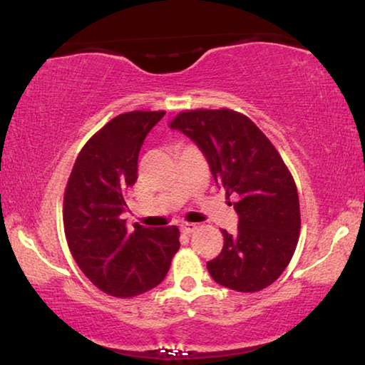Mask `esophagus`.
I'll use <instances>...</instances> for the list:
<instances>
[{"instance_id":"obj_1","label":"esophagus","mask_w":365,"mask_h":365,"mask_svg":"<svg viewBox=\"0 0 365 365\" xmlns=\"http://www.w3.org/2000/svg\"><path fill=\"white\" fill-rule=\"evenodd\" d=\"M195 230H197V225H194V223H184V225H181V231L184 232V235H192Z\"/></svg>"}]
</instances>
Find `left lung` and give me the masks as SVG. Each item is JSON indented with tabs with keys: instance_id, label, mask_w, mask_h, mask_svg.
<instances>
[{
	"instance_id": "left-lung-1",
	"label": "left lung",
	"mask_w": 365,
	"mask_h": 365,
	"mask_svg": "<svg viewBox=\"0 0 365 365\" xmlns=\"http://www.w3.org/2000/svg\"><path fill=\"white\" fill-rule=\"evenodd\" d=\"M170 128L200 148L226 194L239 195L237 232L222 231L223 249L208 273L239 292L270 286L288 267L301 231L294 179L277 148L247 116L225 108L182 111Z\"/></svg>"
}]
</instances>
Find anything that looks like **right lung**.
Masks as SVG:
<instances>
[{"instance_id":"add662e5","label":"right lung","mask_w":365,"mask_h":365,"mask_svg":"<svg viewBox=\"0 0 365 365\" xmlns=\"http://www.w3.org/2000/svg\"><path fill=\"white\" fill-rule=\"evenodd\" d=\"M165 111H130L113 118L77 157L64 194V232L83 274L106 294L134 297L153 289L179 249L176 226L128 232L126 192L137 181L147 134Z\"/></svg>"}]
</instances>
